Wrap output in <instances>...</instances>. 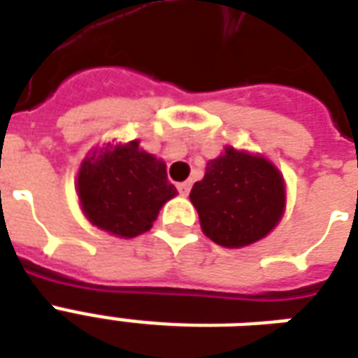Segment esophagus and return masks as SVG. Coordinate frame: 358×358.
<instances>
[{
  "mask_svg": "<svg viewBox=\"0 0 358 358\" xmlns=\"http://www.w3.org/2000/svg\"><path fill=\"white\" fill-rule=\"evenodd\" d=\"M176 187H178L180 195H187L189 194V189H192V184H189V182H180Z\"/></svg>",
  "mask_w": 358,
  "mask_h": 358,
  "instance_id": "esophagus-1",
  "label": "esophagus"
}]
</instances>
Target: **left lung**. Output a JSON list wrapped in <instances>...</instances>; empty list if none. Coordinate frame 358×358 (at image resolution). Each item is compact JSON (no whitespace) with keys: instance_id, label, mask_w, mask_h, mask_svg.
<instances>
[{"instance_id":"left-lung-1","label":"left lung","mask_w":358,"mask_h":358,"mask_svg":"<svg viewBox=\"0 0 358 358\" xmlns=\"http://www.w3.org/2000/svg\"><path fill=\"white\" fill-rule=\"evenodd\" d=\"M189 199L209 240L222 248H245L263 240L280 222L285 184L264 157L226 148L224 155L207 163Z\"/></svg>"}]
</instances>
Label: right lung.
Listing matches in <instances>:
<instances>
[{
  "instance_id": "right-lung-1",
  "label": "right lung",
  "mask_w": 358,
  "mask_h": 358,
  "mask_svg": "<svg viewBox=\"0 0 358 358\" xmlns=\"http://www.w3.org/2000/svg\"><path fill=\"white\" fill-rule=\"evenodd\" d=\"M176 195L166 164L140 141L92 151L78 171V199L90 222L118 238L148 232L164 203Z\"/></svg>"
}]
</instances>
